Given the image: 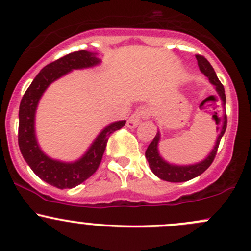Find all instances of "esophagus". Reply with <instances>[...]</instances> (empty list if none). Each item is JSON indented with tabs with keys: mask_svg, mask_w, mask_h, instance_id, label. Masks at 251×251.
Masks as SVG:
<instances>
[{
	"mask_svg": "<svg viewBox=\"0 0 251 251\" xmlns=\"http://www.w3.org/2000/svg\"><path fill=\"white\" fill-rule=\"evenodd\" d=\"M146 116H148V111L146 109H137L136 111L128 118V121H126V126H128V128H135V126H139L140 121H141L142 118L146 117Z\"/></svg>",
	"mask_w": 251,
	"mask_h": 251,
	"instance_id": "esophagus-1",
	"label": "esophagus"
}]
</instances>
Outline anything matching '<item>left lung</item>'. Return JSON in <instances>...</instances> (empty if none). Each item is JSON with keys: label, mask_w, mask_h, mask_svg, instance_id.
I'll return each mask as SVG.
<instances>
[{"label": "left lung", "mask_w": 251, "mask_h": 251, "mask_svg": "<svg viewBox=\"0 0 251 251\" xmlns=\"http://www.w3.org/2000/svg\"><path fill=\"white\" fill-rule=\"evenodd\" d=\"M196 60H198V64L200 67V71L208 77L209 82L214 86L215 91L219 94L220 99H222V105L225 109L226 104V97H225V90H224V86L222 82L218 79L217 74H215L214 69L211 66L208 61L201 55H196ZM226 126H227V117H226V111L223 116L222 121V126H220V133L217 137V141H215L214 147L212 148L211 153L207 155L203 160L200 163L190 164V165H177V164H171L169 161H166L165 159L160 155L159 153V141H160V131H158L157 135H155L153 141L148 145L146 153H145V157H146L148 164H150V168L152 170L153 174L155 176L159 177L160 179L166 180V182H187L195 177L200 176L201 174H203L207 169L211 166V164L214 160L215 154H217V150L219 147V142L222 140L226 130Z\"/></svg>", "instance_id": "obj_1"}]
</instances>
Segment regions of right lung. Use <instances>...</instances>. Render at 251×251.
<instances>
[{
	"instance_id": "add662e5",
	"label": "right lung",
	"mask_w": 251,
	"mask_h": 251,
	"mask_svg": "<svg viewBox=\"0 0 251 251\" xmlns=\"http://www.w3.org/2000/svg\"><path fill=\"white\" fill-rule=\"evenodd\" d=\"M100 62L101 60L97 57L96 52L81 50L68 53L45 66L34 77L21 99L18 134L21 154L40 179L60 189H71L92 176L99 168L110 135L122 128L126 121H117L105 126L81 158L67 163L50 158L39 147L34 129L37 106L43 93L53 81L74 69L92 68Z\"/></svg>"
}]
</instances>
